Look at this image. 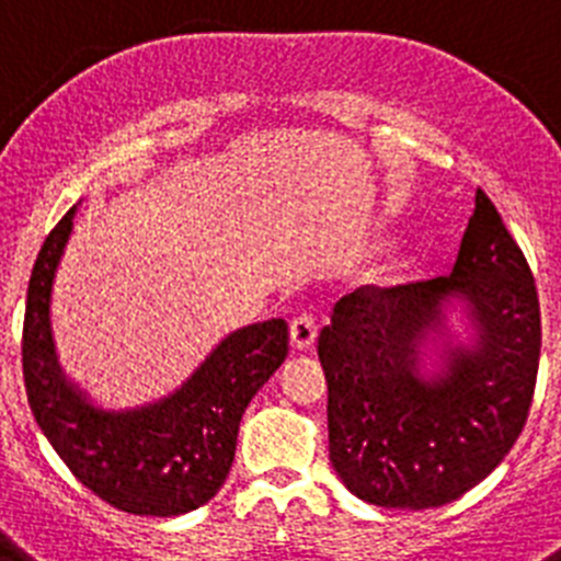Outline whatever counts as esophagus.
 <instances>
[{
  "instance_id": "34e87169",
  "label": "esophagus",
  "mask_w": 561,
  "mask_h": 561,
  "mask_svg": "<svg viewBox=\"0 0 561 561\" xmlns=\"http://www.w3.org/2000/svg\"><path fill=\"white\" fill-rule=\"evenodd\" d=\"M289 334H291V345L297 351H309L317 340V323L311 314H300L291 320L289 325Z\"/></svg>"
}]
</instances>
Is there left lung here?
<instances>
[{"mask_svg": "<svg viewBox=\"0 0 561 561\" xmlns=\"http://www.w3.org/2000/svg\"><path fill=\"white\" fill-rule=\"evenodd\" d=\"M460 310L467 340L448 314ZM539 297L483 191L453 272L336 300L317 354L329 381V458L381 508H438L497 469L537 385Z\"/></svg>", "mask_w": 561, "mask_h": 561, "instance_id": "obj_1", "label": "left lung"}]
</instances>
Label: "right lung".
Segmentation results:
<instances>
[{"label":"right lung","instance_id":"add662e5","mask_svg":"<svg viewBox=\"0 0 561 561\" xmlns=\"http://www.w3.org/2000/svg\"><path fill=\"white\" fill-rule=\"evenodd\" d=\"M78 207L38 252L22 331L24 390L36 424L69 472L108 505L140 517H176L216 497L232 458L238 424L252 396L289 354L286 320L232 331L180 388L151 404L98 408L58 365L49 325L53 280Z\"/></svg>","mask_w":561,"mask_h":561}]
</instances>
